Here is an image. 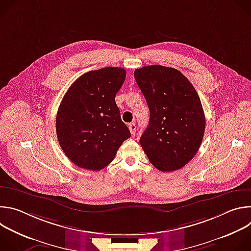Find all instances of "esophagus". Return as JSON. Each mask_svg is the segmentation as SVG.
Segmentation results:
<instances>
[{
	"label": "esophagus",
	"instance_id": "1",
	"mask_svg": "<svg viewBox=\"0 0 251 251\" xmlns=\"http://www.w3.org/2000/svg\"><path fill=\"white\" fill-rule=\"evenodd\" d=\"M136 128H137V126H136L135 123H130V124H129V130H130V132H131L132 135H135V133H136Z\"/></svg>",
	"mask_w": 251,
	"mask_h": 251
}]
</instances>
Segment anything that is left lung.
<instances>
[{
    "label": "left lung",
    "instance_id": "1",
    "mask_svg": "<svg viewBox=\"0 0 251 251\" xmlns=\"http://www.w3.org/2000/svg\"><path fill=\"white\" fill-rule=\"evenodd\" d=\"M134 76L150 110L142 149L162 172L183 168L199 151L205 128L195 87L181 71L163 65L137 68Z\"/></svg>",
    "mask_w": 251,
    "mask_h": 251
}]
</instances>
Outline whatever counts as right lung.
I'll use <instances>...</instances> for the list:
<instances>
[{
    "mask_svg": "<svg viewBox=\"0 0 251 251\" xmlns=\"http://www.w3.org/2000/svg\"><path fill=\"white\" fill-rule=\"evenodd\" d=\"M125 77L121 67L91 70L64 94L56 114V135L62 151L77 167L105 168L131 137L115 102Z\"/></svg>",
    "mask_w": 251,
    "mask_h": 251,
    "instance_id": "right-lung-1",
    "label": "right lung"
}]
</instances>
